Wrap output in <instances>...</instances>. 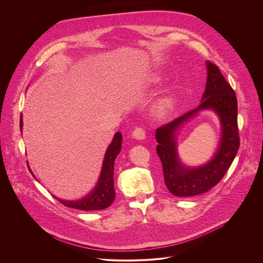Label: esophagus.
Instances as JSON below:
<instances>
[{
	"instance_id": "esophagus-1",
	"label": "esophagus",
	"mask_w": 263,
	"mask_h": 263,
	"mask_svg": "<svg viewBox=\"0 0 263 263\" xmlns=\"http://www.w3.org/2000/svg\"><path fill=\"white\" fill-rule=\"evenodd\" d=\"M133 137L138 139V140H144L146 138V132L144 127L142 126H137L134 132H133Z\"/></svg>"
}]
</instances>
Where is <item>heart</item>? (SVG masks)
<instances>
[{"mask_svg": "<svg viewBox=\"0 0 263 263\" xmlns=\"http://www.w3.org/2000/svg\"><path fill=\"white\" fill-rule=\"evenodd\" d=\"M171 105V100L169 98H165L163 99L157 106V112L164 113Z\"/></svg>", "mask_w": 263, "mask_h": 263, "instance_id": "obj_1", "label": "heart"}]
</instances>
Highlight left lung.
<instances>
[{
	"label": "left lung",
	"instance_id": "left-lung-1",
	"mask_svg": "<svg viewBox=\"0 0 263 263\" xmlns=\"http://www.w3.org/2000/svg\"><path fill=\"white\" fill-rule=\"evenodd\" d=\"M206 67V87L199 106L156 129V139L159 143L156 150L162 162L165 184L176 196L198 195L216 186L225 176L240 147L235 91L217 65L208 61ZM208 108L218 112L222 122L219 150L208 164L197 168H186L180 163L176 153L175 132L188 118Z\"/></svg>",
	"mask_w": 263,
	"mask_h": 263
}]
</instances>
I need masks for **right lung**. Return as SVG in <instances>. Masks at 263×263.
<instances>
[{
    "instance_id": "1",
    "label": "right lung",
    "mask_w": 263,
    "mask_h": 263,
    "mask_svg": "<svg viewBox=\"0 0 263 263\" xmlns=\"http://www.w3.org/2000/svg\"><path fill=\"white\" fill-rule=\"evenodd\" d=\"M22 118H20V129L22 130ZM122 135L118 132L113 138L112 143L109 145L105 153L102 171L97 186L85 196L84 198L76 201L59 199L64 205L82 211H100L108 208L115 198L114 182H113V169L114 160L121 150Z\"/></svg>"
}]
</instances>
